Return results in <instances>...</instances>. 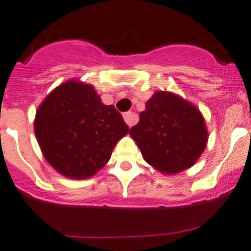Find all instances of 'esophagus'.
Instances as JSON below:
<instances>
[{
    "label": "esophagus",
    "instance_id": "34e87169",
    "mask_svg": "<svg viewBox=\"0 0 251 251\" xmlns=\"http://www.w3.org/2000/svg\"><path fill=\"white\" fill-rule=\"evenodd\" d=\"M124 120H125L126 125L127 126H133L136 123H137V115L132 111H127V113L124 114Z\"/></svg>",
    "mask_w": 251,
    "mask_h": 251
}]
</instances>
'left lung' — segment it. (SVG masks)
<instances>
[{"mask_svg": "<svg viewBox=\"0 0 251 251\" xmlns=\"http://www.w3.org/2000/svg\"><path fill=\"white\" fill-rule=\"evenodd\" d=\"M130 135L140 147L144 160L164 174L191 168L207 142L201 111L178 96L155 92L146 103Z\"/></svg>", "mask_w": 251, "mask_h": 251, "instance_id": "left-lung-1", "label": "left lung"}]
</instances>
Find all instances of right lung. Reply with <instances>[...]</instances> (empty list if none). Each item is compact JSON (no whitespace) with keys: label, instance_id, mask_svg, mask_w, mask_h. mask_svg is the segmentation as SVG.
I'll use <instances>...</instances> for the list:
<instances>
[{"label":"right lung","instance_id":"right-lung-1","mask_svg":"<svg viewBox=\"0 0 251 251\" xmlns=\"http://www.w3.org/2000/svg\"><path fill=\"white\" fill-rule=\"evenodd\" d=\"M127 132L114 105L103 104L92 86L75 81L50 92L35 119V135L46 160L72 178H86L102 169Z\"/></svg>","mask_w":251,"mask_h":251}]
</instances>
